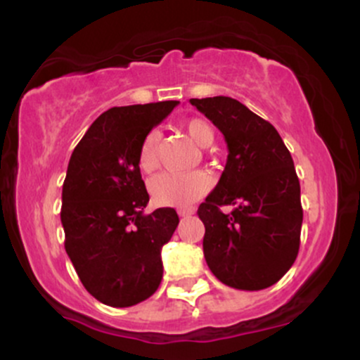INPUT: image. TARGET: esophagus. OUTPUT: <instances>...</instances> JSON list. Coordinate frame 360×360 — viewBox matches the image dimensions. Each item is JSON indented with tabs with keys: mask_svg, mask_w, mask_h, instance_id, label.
<instances>
[{
	"mask_svg": "<svg viewBox=\"0 0 360 360\" xmlns=\"http://www.w3.org/2000/svg\"><path fill=\"white\" fill-rule=\"evenodd\" d=\"M193 213H194L193 208H181V210H177V214H179V217H189V214H193Z\"/></svg>",
	"mask_w": 360,
	"mask_h": 360,
	"instance_id": "esophagus-1",
	"label": "esophagus"
}]
</instances>
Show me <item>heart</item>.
I'll return each mask as SVG.
<instances>
[{
	"label": "heart",
	"instance_id": "b5f03b06",
	"mask_svg": "<svg viewBox=\"0 0 360 360\" xmlns=\"http://www.w3.org/2000/svg\"><path fill=\"white\" fill-rule=\"evenodd\" d=\"M186 134L194 143L200 147H208L213 143L214 131L208 122L201 118H191L184 123ZM159 142L160 134L157 130L148 131L143 139L139 152V166L143 172L154 171L159 164ZM212 181L205 172H189V174H172V172H162L155 176L148 184L152 200L159 206H176V208H184V206L193 205L194 201L200 200L203 194L208 193Z\"/></svg>",
	"mask_w": 360,
	"mask_h": 360
}]
</instances>
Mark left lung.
I'll return each mask as SVG.
<instances>
[{
    "label": "left lung",
    "instance_id": "obj_1",
    "mask_svg": "<svg viewBox=\"0 0 360 360\" xmlns=\"http://www.w3.org/2000/svg\"><path fill=\"white\" fill-rule=\"evenodd\" d=\"M229 147L217 188L198 208L210 271L226 286L259 291L276 284L300 250V179L274 127L229 96L189 100ZM233 204L226 215L220 205Z\"/></svg>",
    "mask_w": 360,
    "mask_h": 360
}]
</instances>
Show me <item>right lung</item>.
<instances>
[{
    "label": "right lung",
    "mask_w": 360,
    "mask_h": 360,
    "mask_svg": "<svg viewBox=\"0 0 360 360\" xmlns=\"http://www.w3.org/2000/svg\"><path fill=\"white\" fill-rule=\"evenodd\" d=\"M176 105L110 108L94 120L69 160L60 208L64 247L86 291L108 307H134L162 281L160 249L179 217L174 208L143 214L148 193L139 152Z\"/></svg>",
    "instance_id": "1"
}]
</instances>
